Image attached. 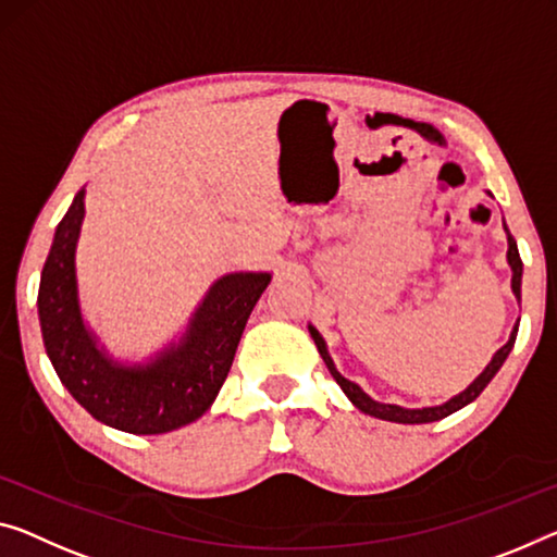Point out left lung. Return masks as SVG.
Instances as JSON below:
<instances>
[{
    "label": "left lung",
    "mask_w": 557,
    "mask_h": 557,
    "mask_svg": "<svg viewBox=\"0 0 557 557\" xmlns=\"http://www.w3.org/2000/svg\"><path fill=\"white\" fill-rule=\"evenodd\" d=\"M503 228H506V234H508V267H510V271H512L510 288H512V294H516L518 304H520V284H523V261H520L518 244H516V238L510 236L506 221H503ZM518 323H520V319L516 321V326H512V331H510L508 344L495 350L493 358H491V363H487V366L483 368V373L478 375V379H475L473 383H470V386H468L466 391H460L458 396L448 398L446 404H441V406H425V408H404V406H396V404H381V400H373L361 386H358V383L348 381L346 375L338 373V368H336V363H333V358H331V354H329L326 341H323L321 333L315 331V326H311V323H308V333H311V338H313L315 348H319L323 363H326L331 375H333V379H336L341 391L346 393L350 404H354L358 410H363L366 416L381 418V421H391V423H433V421H441V418H446V416H450V413H456V410H460V408L468 406V404H473V400H475L478 396H481L483 388L487 386V383L493 381V375L500 371L503 363H506V358H508V354L512 350V344H516Z\"/></svg>",
    "instance_id": "obj_1"
}]
</instances>
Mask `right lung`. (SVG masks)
Masks as SVG:
<instances>
[{"label": "right lung", "mask_w": 557, "mask_h": 557, "mask_svg": "<svg viewBox=\"0 0 557 557\" xmlns=\"http://www.w3.org/2000/svg\"><path fill=\"white\" fill-rule=\"evenodd\" d=\"M82 189L59 221L39 281V326L51 366L74 400L104 425L159 435L194 423L216 400L246 321L271 284L267 271L213 281L184 333L141 363L119 361L82 315L76 244L84 224Z\"/></svg>", "instance_id": "right-lung-1"}]
</instances>
